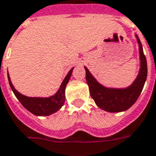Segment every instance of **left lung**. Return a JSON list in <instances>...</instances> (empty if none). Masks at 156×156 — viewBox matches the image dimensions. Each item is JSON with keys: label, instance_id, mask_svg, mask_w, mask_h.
Returning a JSON list of instances; mask_svg holds the SVG:
<instances>
[{"label": "left lung", "instance_id": "1", "mask_svg": "<svg viewBox=\"0 0 156 156\" xmlns=\"http://www.w3.org/2000/svg\"><path fill=\"white\" fill-rule=\"evenodd\" d=\"M139 44V73L129 86L126 88H111L101 84L91 74L89 69L86 71V81L89 85V93L95 104L101 110L107 112H121L127 111L134 104L142 92L147 78V62L143 51L140 40L135 34Z\"/></svg>", "mask_w": 156, "mask_h": 156}]
</instances>
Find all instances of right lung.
Returning a JSON list of instances; mask_svg holds the SVG:
<instances>
[{
  "label": "right lung",
  "mask_w": 156,
  "mask_h": 156,
  "mask_svg": "<svg viewBox=\"0 0 156 156\" xmlns=\"http://www.w3.org/2000/svg\"><path fill=\"white\" fill-rule=\"evenodd\" d=\"M73 68L74 67H73L68 72V73L64 78V80L62 83L57 92L51 96L49 97H29L23 95L14 88V86L12 85V81H11L9 73H7V78H8L11 89L13 91L15 96L17 97V100L20 101V103L23 105L24 108L27 109L29 112H30L35 116H50L57 111H59L64 104L65 89H66V86L72 76Z\"/></svg>",
  "instance_id": "add662e5"
}]
</instances>
